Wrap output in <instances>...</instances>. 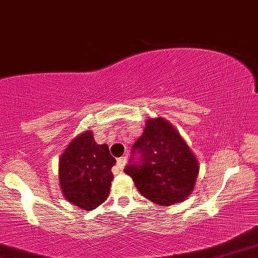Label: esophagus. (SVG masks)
<instances>
[{
    "label": "esophagus",
    "instance_id": "esophagus-1",
    "mask_svg": "<svg viewBox=\"0 0 258 258\" xmlns=\"http://www.w3.org/2000/svg\"><path fill=\"white\" fill-rule=\"evenodd\" d=\"M126 160H127L126 156H122V157H120V158H118V159H116V165H118V167L120 170L123 169V166H125V164H126Z\"/></svg>",
    "mask_w": 258,
    "mask_h": 258
}]
</instances>
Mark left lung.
Masks as SVG:
<instances>
[{
	"instance_id": "left-lung-1",
	"label": "left lung",
	"mask_w": 258,
	"mask_h": 258,
	"mask_svg": "<svg viewBox=\"0 0 258 258\" xmlns=\"http://www.w3.org/2000/svg\"><path fill=\"white\" fill-rule=\"evenodd\" d=\"M125 173L132 177L144 197L161 207L181 203L194 191L199 172L197 158L171 123L164 118L147 119L143 136L132 147Z\"/></svg>"
}]
</instances>
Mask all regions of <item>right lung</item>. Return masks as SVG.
I'll use <instances>...</instances> for the list:
<instances>
[{"mask_svg": "<svg viewBox=\"0 0 258 258\" xmlns=\"http://www.w3.org/2000/svg\"><path fill=\"white\" fill-rule=\"evenodd\" d=\"M115 163L108 146L95 143L91 130L75 137L59 161L63 197L82 210L98 208L109 195Z\"/></svg>", "mask_w": 258, "mask_h": 258, "instance_id": "right-lung-1", "label": "right lung"}]
</instances>
